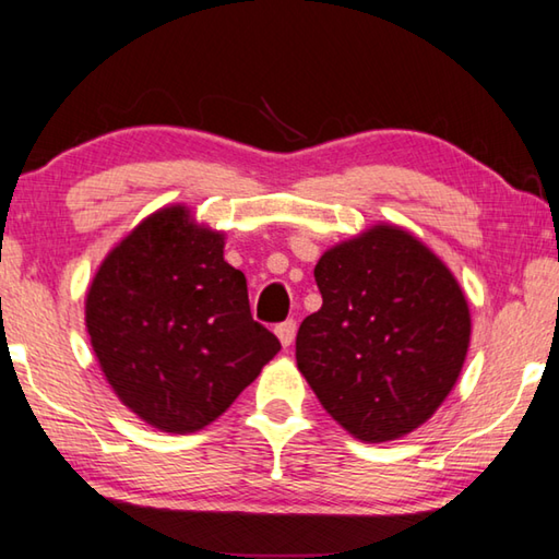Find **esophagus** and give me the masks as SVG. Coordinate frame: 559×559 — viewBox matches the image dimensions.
<instances>
[{"instance_id": "34e87169", "label": "esophagus", "mask_w": 559, "mask_h": 559, "mask_svg": "<svg viewBox=\"0 0 559 559\" xmlns=\"http://www.w3.org/2000/svg\"><path fill=\"white\" fill-rule=\"evenodd\" d=\"M296 330H298L296 320H286V323L276 325V335H278L283 347H290V345H293V337H296Z\"/></svg>"}]
</instances>
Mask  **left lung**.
Returning a JSON list of instances; mask_svg holds the SVG:
<instances>
[{
    "instance_id": "left-lung-1",
    "label": "left lung",
    "mask_w": 559,
    "mask_h": 559,
    "mask_svg": "<svg viewBox=\"0 0 559 559\" xmlns=\"http://www.w3.org/2000/svg\"><path fill=\"white\" fill-rule=\"evenodd\" d=\"M318 313L300 323L298 370L323 409L359 441L419 429L466 362L471 310L427 243L374 224L320 257Z\"/></svg>"
}]
</instances>
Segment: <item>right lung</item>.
Masks as SVG:
<instances>
[{
	"mask_svg": "<svg viewBox=\"0 0 559 559\" xmlns=\"http://www.w3.org/2000/svg\"><path fill=\"white\" fill-rule=\"evenodd\" d=\"M224 231L185 204L145 216L112 246L86 293V330L128 409L167 433H194L229 409L281 349L251 318Z\"/></svg>",
	"mask_w": 559,
	"mask_h": 559,
	"instance_id": "1",
	"label": "right lung"
}]
</instances>
